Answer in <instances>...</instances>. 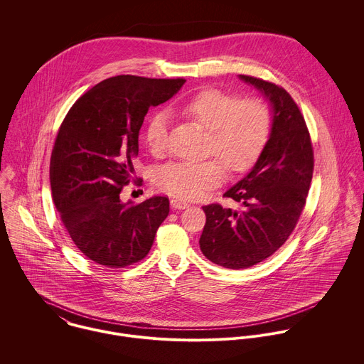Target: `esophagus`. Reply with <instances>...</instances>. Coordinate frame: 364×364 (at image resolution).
I'll use <instances>...</instances> for the list:
<instances>
[{"label": "esophagus", "mask_w": 364, "mask_h": 364, "mask_svg": "<svg viewBox=\"0 0 364 364\" xmlns=\"http://www.w3.org/2000/svg\"><path fill=\"white\" fill-rule=\"evenodd\" d=\"M171 206H172L173 210H183V208H188L189 205L185 200H182V199L173 198V199H171Z\"/></svg>", "instance_id": "obj_1"}]
</instances>
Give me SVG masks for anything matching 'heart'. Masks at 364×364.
I'll return each instance as SVG.
<instances>
[{
    "instance_id": "heart-1",
    "label": "heart",
    "mask_w": 364,
    "mask_h": 364,
    "mask_svg": "<svg viewBox=\"0 0 364 364\" xmlns=\"http://www.w3.org/2000/svg\"><path fill=\"white\" fill-rule=\"evenodd\" d=\"M181 110L208 130V153L220 156L230 171L248 169L263 151L270 132L272 114L266 104L255 98L238 100L237 95L208 88L189 97ZM169 119L166 112H154L144 126V140L151 153L161 154L168 143ZM225 178L220 159L203 162H171L156 171V186L182 199H196Z\"/></svg>"
}]
</instances>
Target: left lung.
I'll return each mask as SVG.
<instances>
[{"mask_svg":"<svg viewBox=\"0 0 364 364\" xmlns=\"http://www.w3.org/2000/svg\"><path fill=\"white\" fill-rule=\"evenodd\" d=\"M272 106V132L252 169L224 196L242 210L203 206V255L228 269L251 267L273 255L293 232L306 206L314 169L310 133L297 104L279 85L240 75Z\"/></svg>","mask_w":364,"mask_h":364,"instance_id":"left-lung-1","label":"left lung"}]
</instances>
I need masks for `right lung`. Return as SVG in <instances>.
<instances>
[{"label": "right lung", "instance_id": "right-lung-1", "mask_svg": "<svg viewBox=\"0 0 364 364\" xmlns=\"http://www.w3.org/2000/svg\"><path fill=\"white\" fill-rule=\"evenodd\" d=\"M185 80L117 75L71 106L53 147L50 185L61 221L77 248L95 263L124 267L147 257L169 200H120L134 173L139 132L150 106L171 100Z\"/></svg>", "mask_w": 364, "mask_h": 364}]
</instances>
